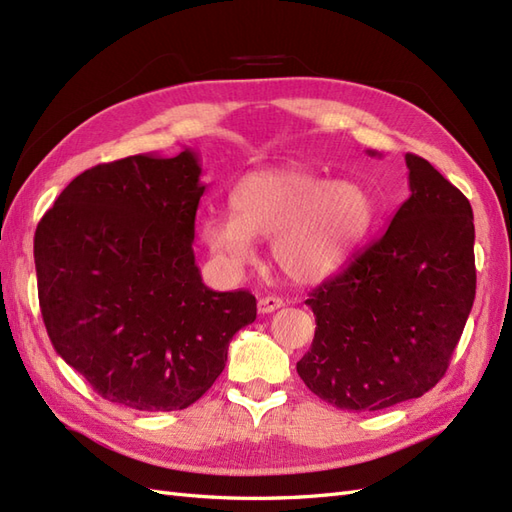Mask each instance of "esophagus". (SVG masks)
Masks as SVG:
<instances>
[{"label":"esophagus","mask_w":512,"mask_h":512,"mask_svg":"<svg viewBox=\"0 0 512 512\" xmlns=\"http://www.w3.org/2000/svg\"><path fill=\"white\" fill-rule=\"evenodd\" d=\"M284 306V302L280 297H273V295H267V297H260L258 299V313L260 315H269V313H273V310H278V308H282Z\"/></svg>","instance_id":"34e87169"}]
</instances>
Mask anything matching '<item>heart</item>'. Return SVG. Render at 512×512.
Masks as SVG:
<instances>
[{
  "label": "heart",
  "instance_id": "heart-1",
  "mask_svg": "<svg viewBox=\"0 0 512 512\" xmlns=\"http://www.w3.org/2000/svg\"><path fill=\"white\" fill-rule=\"evenodd\" d=\"M232 215H206L199 239L221 265L241 269L254 239H271V258L286 278L315 284L339 269L367 234L373 199L363 184L323 180L304 167L249 171L230 193Z\"/></svg>",
  "mask_w": 512,
  "mask_h": 512
}]
</instances>
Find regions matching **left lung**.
Instances as JSON below:
<instances>
[{"label": "left lung", "instance_id": "obj_1", "mask_svg": "<svg viewBox=\"0 0 512 512\" xmlns=\"http://www.w3.org/2000/svg\"><path fill=\"white\" fill-rule=\"evenodd\" d=\"M406 167L410 197L389 230L306 299L317 330L297 373L341 410H382L430 391L476 297L469 199L428 160L406 154Z\"/></svg>", "mask_w": 512, "mask_h": 512}]
</instances>
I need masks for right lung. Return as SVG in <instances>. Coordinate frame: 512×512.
Segmentation results:
<instances>
[{"label": "right lung", "mask_w": 512, "mask_h": 512, "mask_svg": "<svg viewBox=\"0 0 512 512\" xmlns=\"http://www.w3.org/2000/svg\"><path fill=\"white\" fill-rule=\"evenodd\" d=\"M193 149L136 154L73 180L39 221L34 265L56 354L108 402L182 410L256 319L249 291H213L195 265L206 184Z\"/></svg>", "instance_id": "1"}]
</instances>
